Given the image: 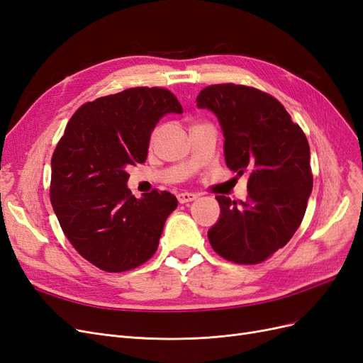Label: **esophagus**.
<instances>
[{"mask_svg": "<svg viewBox=\"0 0 363 363\" xmlns=\"http://www.w3.org/2000/svg\"><path fill=\"white\" fill-rule=\"evenodd\" d=\"M196 199H199V195L192 194V192H180V194H177V200H179L180 204L191 203V201H194Z\"/></svg>", "mask_w": 363, "mask_h": 363, "instance_id": "esophagus-1", "label": "esophagus"}]
</instances>
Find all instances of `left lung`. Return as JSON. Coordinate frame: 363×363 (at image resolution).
I'll use <instances>...</instances> for the list:
<instances>
[{
  "instance_id": "obj_1",
  "label": "left lung",
  "mask_w": 363,
  "mask_h": 363,
  "mask_svg": "<svg viewBox=\"0 0 363 363\" xmlns=\"http://www.w3.org/2000/svg\"><path fill=\"white\" fill-rule=\"evenodd\" d=\"M196 106L218 118L227 167L250 174L247 201L216 196L221 213L208 228V242L230 262H263L289 242L303 221L313 186L309 142L286 108L255 87L207 86Z\"/></svg>"
}]
</instances>
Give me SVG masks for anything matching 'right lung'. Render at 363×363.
I'll use <instances>...</instances> for the list:
<instances>
[{"label":"right lung","mask_w":363,"mask_h":363,"mask_svg":"<svg viewBox=\"0 0 363 363\" xmlns=\"http://www.w3.org/2000/svg\"><path fill=\"white\" fill-rule=\"evenodd\" d=\"M183 107L167 89L131 87L77 111L51 159V204L65 236L87 262L108 272L133 269L155 255L177 199L127 188V168L147 160L150 138Z\"/></svg>","instance_id":"obj_1"}]
</instances>
